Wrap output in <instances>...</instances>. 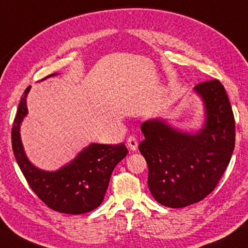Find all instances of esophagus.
I'll use <instances>...</instances> for the list:
<instances>
[{"label": "esophagus", "mask_w": 248, "mask_h": 248, "mask_svg": "<svg viewBox=\"0 0 248 248\" xmlns=\"http://www.w3.org/2000/svg\"><path fill=\"white\" fill-rule=\"evenodd\" d=\"M127 146L129 147V150H131V151H136L137 150V147H139V143H137V140L135 139L134 136L128 137Z\"/></svg>", "instance_id": "1"}]
</instances>
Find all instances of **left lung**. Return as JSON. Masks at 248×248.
<instances>
[{
  "label": "left lung",
  "instance_id": "obj_1",
  "mask_svg": "<svg viewBox=\"0 0 248 248\" xmlns=\"http://www.w3.org/2000/svg\"><path fill=\"white\" fill-rule=\"evenodd\" d=\"M203 104L197 128L183 129L169 120L144 121L140 152L148 166L147 185L164 206L182 208L205 199L225 172L235 146V121L218 79L194 87Z\"/></svg>",
  "mask_w": 248,
  "mask_h": 248
}]
</instances>
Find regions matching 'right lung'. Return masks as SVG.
<instances>
[{
    "instance_id": "1",
    "label": "right lung",
    "mask_w": 248,
    "mask_h": 248,
    "mask_svg": "<svg viewBox=\"0 0 248 248\" xmlns=\"http://www.w3.org/2000/svg\"><path fill=\"white\" fill-rule=\"evenodd\" d=\"M56 75L51 74L42 81ZM31 87L21 97L12 128L13 153L23 175L49 208L72 215L93 211L104 200L113 170L127 155V148L124 144L91 143L58 170H45L35 166L26 155L21 137V124L29 113L26 97Z\"/></svg>"
}]
</instances>
